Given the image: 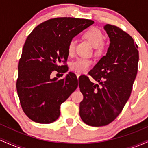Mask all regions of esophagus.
Returning a JSON list of instances; mask_svg holds the SVG:
<instances>
[{
  "mask_svg": "<svg viewBox=\"0 0 148 148\" xmlns=\"http://www.w3.org/2000/svg\"><path fill=\"white\" fill-rule=\"evenodd\" d=\"M76 76H77V78H79V76H80V75H81V74H79V73H76Z\"/></svg>",
  "mask_w": 148,
  "mask_h": 148,
  "instance_id": "obj_1",
  "label": "esophagus"
}]
</instances>
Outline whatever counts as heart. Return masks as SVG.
Returning <instances> with one entry per match:
<instances>
[{
	"label": "heart",
	"instance_id": "1",
	"mask_svg": "<svg viewBox=\"0 0 148 148\" xmlns=\"http://www.w3.org/2000/svg\"><path fill=\"white\" fill-rule=\"evenodd\" d=\"M84 37L95 47V52L97 53H100L103 51L105 47L104 42H103L104 36H103V34L101 30L96 27H92L84 33ZM76 47V39H71L68 43V46H67V51H68L69 55H73L74 53ZM92 62L93 61L90 58L80 57L71 62L70 68L74 72L83 73L90 69Z\"/></svg>",
	"mask_w": 148,
	"mask_h": 148
}]
</instances>
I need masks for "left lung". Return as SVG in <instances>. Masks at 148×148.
<instances>
[{"label": "left lung", "mask_w": 148, "mask_h": 148, "mask_svg": "<svg viewBox=\"0 0 148 148\" xmlns=\"http://www.w3.org/2000/svg\"><path fill=\"white\" fill-rule=\"evenodd\" d=\"M110 38L106 56L90 71L97 84L85 76L79 88L84 95L79 114L90 126L101 127L113 122L130 98L138 72V46L132 37L113 25L104 26Z\"/></svg>", "instance_id": "left-lung-1"}]
</instances>
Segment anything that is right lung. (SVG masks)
<instances>
[{
  "label": "right lung",
  "instance_id": "1",
  "mask_svg": "<svg viewBox=\"0 0 148 148\" xmlns=\"http://www.w3.org/2000/svg\"><path fill=\"white\" fill-rule=\"evenodd\" d=\"M94 23L72 17L50 18L27 37L18 65L16 90L25 114L35 123L49 124L60 114V105L78 87L69 72L64 79H51L53 71L67 72L69 40Z\"/></svg>",
  "mask_w": 148,
  "mask_h": 148
}]
</instances>
